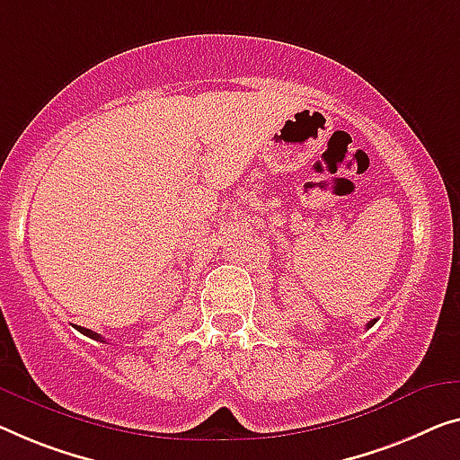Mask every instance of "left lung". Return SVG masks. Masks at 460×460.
<instances>
[{"mask_svg": "<svg viewBox=\"0 0 460 460\" xmlns=\"http://www.w3.org/2000/svg\"><path fill=\"white\" fill-rule=\"evenodd\" d=\"M376 324V320H372V322H367V328H372Z\"/></svg>", "mask_w": 460, "mask_h": 460, "instance_id": "left-lung-1", "label": "left lung"}]
</instances>
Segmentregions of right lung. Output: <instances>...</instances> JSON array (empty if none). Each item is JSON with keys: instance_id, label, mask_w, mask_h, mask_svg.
<instances>
[{"instance_id": "obj_1", "label": "right lung", "mask_w": 460, "mask_h": 460, "mask_svg": "<svg viewBox=\"0 0 460 460\" xmlns=\"http://www.w3.org/2000/svg\"><path fill=\"white\" fill-rule=\"evenodd\" d=\"M78 331L82 332V334H86V337H91V339H94V341H101V342H105V339L101 337V334H97V332H93V331H88V328H82V326H76Z\"/></svg>"}]
</instances>
